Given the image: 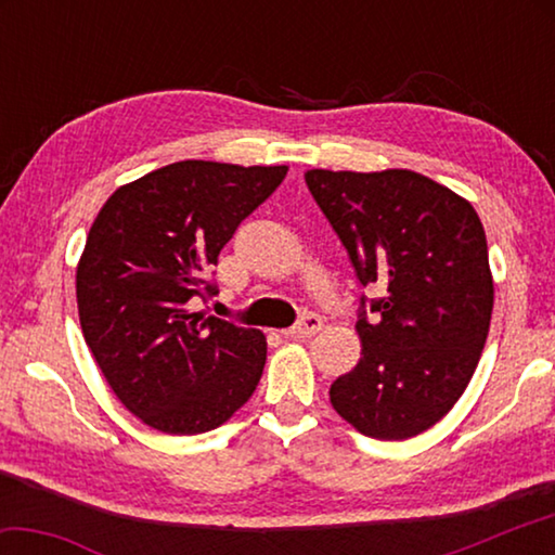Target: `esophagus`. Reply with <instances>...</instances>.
Segmentation results:
<instances>
[{
    "mask_svg": "<svg viewBox=\"0 0 555 555\" xmlns=\"http://www.w3.org/2000/svg\"><path fill=\"white\" fill-rule=\"evenodd\" d=\"M323 327V318L315 315V313H304L300 315V321L284 331L286 337H294V340H306V337H313L318 331Z\"/></svg>",
    "mask_w": 555,
    "mask_h": 555,
    "instance_id": "34e87169",
    "label": "esophagus"
}]
</instances>
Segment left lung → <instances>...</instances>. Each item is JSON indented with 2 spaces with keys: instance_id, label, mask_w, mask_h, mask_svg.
<instances>
[{
  "instance_id": "8db88e82",
  "label": "left lung",
  "mask_w": 555,
  "mask_h": 555,
  "mask_svg": "<svg viewBox=\"0 0 555 555\" xmlns=\"http://www.w3.org/2000/svg\"><path fill=\"white\" fill-rule=\"evenodd\" d=\"M306 185L347 249L362 286V357L331 403L360 434L406 440L463 397L490 333L494 284L473 205L406 168L306 171Z\"/></svg>"
}]
</instances>
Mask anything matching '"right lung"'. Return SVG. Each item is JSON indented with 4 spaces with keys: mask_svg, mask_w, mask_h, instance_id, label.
I'll return each mask as SVG.
<instances>
[{
    "mask_svg": "<svg viewBox=\"0 0 555 555\" xmlns=\"http://www.w3.org/2000/svg\"><path fill=\"white\" fill-rule=\"evenodd\" d=\"M288 166L178 162L117 188L75 274L80 327L117 399L162 434L222 426L255 393L267 337L188 311L205 271Z\"/></svg>",
    "mask_w": 555,
    "mask_h": 555,
    "instance_id": "add662e5",
    "label": "right lung"
}]
</instances>
